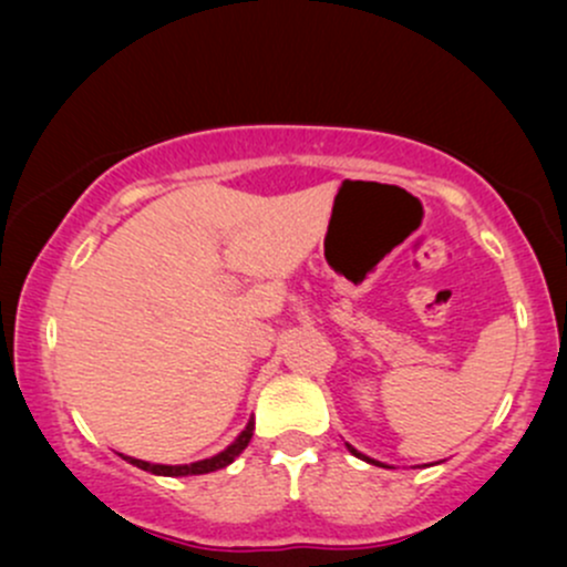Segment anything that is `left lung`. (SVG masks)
I'll list each match as a JSON object with an SVG mask.
<instances>
[{
	"label": "left lung",
	"mask_w": 567,
	"mask_h": 567,
	"mask_svg": "<svg viewBox=\"0 0 567 567\" xmlns=\"http://www.w3.org/2000/svg\"><path fill=\"white\" fill-rule=\"evenodd\" d=\"M347 447H349V451H351V453H354V455H360V458H365V455H362V453H357V451H354V447H351V445H347ZM365 461H370V464H375V461H373V458H365Z\"/></svg>",
	"instance_id": "1"
}]
</instances>
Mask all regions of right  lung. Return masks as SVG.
Masks as SVG:
<instances>
[{
    "instance_id": "add662e5",
    "label": "right lung",
    "mask_w": 567,
    "mask_h": 567,
    "mask_svg": "<svg viewBox=\"0 0 567 567\" xmlns=\"http://www.w3.org/2000/svg\"><path fill=\"white\" fill-rule=\"evenodd\" d=\"M252 429L256 424L252 421H247V426L239 432V437L231 442L226 451H220L216 455H210V458H202V461H194V464H178V466H171V464H148V461H141V458H130L125 455L127 464L138 466L143 472H152V474H162V477H188V474H207V472H218L224 470V466H229L234 458H237L239 453L245 451L247 442L252 437Z\"/></svg>"
}]
</instances>
